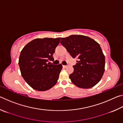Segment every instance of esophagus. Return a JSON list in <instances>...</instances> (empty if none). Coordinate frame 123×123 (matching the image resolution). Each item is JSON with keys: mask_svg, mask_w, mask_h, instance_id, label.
<instances>
[{"mask_svg": "<svg viewBox=\"0 0 123 123\" xmlns=\"http://www.w3.org/2000/svg\"><path fill=\"white\" fill-rule=\"evenodd\" d=\"M62 66H63V67L64 68H65L67 67V65H63Z\"/></svg>", "mask_w": 123, "mask_h": 123, "instance_id": "obj_1", "label": "esophagus"}]
</instances>
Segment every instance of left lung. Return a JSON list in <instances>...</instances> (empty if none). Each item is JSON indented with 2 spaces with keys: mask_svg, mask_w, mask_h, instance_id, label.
Here are the masks:
<instances>
[{
  "mask_svg": "<svg viewBox=\"0 0 123 123\" xmlns=\"http://www.w3.org/2000/svg\"><path fill=\"white\" fill-rule=\"evenodd\" d=\"M61 44L73 59H78L69 75L72 82L82 88H89L98 83L105 71V56L100 45L90 37L73 35L61 38Z\"/></svg>",
  "mask_w": 123,
  "mask_h": 123,
  "instance_id": "1",
  "label": "left lung"
}]
</instances>
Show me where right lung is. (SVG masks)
Instances as JSON below:
<instances>
[{"instance_id": "add662e5", "label": "right lung", "mask_w": 123, "mask_h": 123, "mask_svg": "<svg viewBox=\"0 0 123 123\" xmlns=\"http://www.w3.org/2000/svg\"><path fill=\"white\" fill-rule=\"evenodd\" d=\"M60 39H35L20 52L19 66L22 76L35 90H48L56 84L62 66L51 64L49 61L54 60L53 55Z\"/></svg>"}]
</instances>
